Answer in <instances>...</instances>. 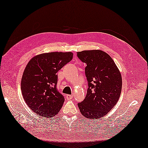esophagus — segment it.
Masks as SVG:
<instances>
[{
    "instance_id": "34e87169",
    "label": "esophagus",
    "mask_w": 148,
    "mask_h": 148,
    "mask_svg": "<svg viewBox=\"0 0 148 148\" xmlns=\"http://www.w3.org/2000/svg\"><path fill=\"white\" fill-rule=\"evenodd\" d=\"M73 95H70V94H67V95H66V99H68V100L73 99Z\"/></svg>"
}]
</instances>
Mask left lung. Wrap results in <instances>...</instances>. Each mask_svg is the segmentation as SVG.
I'll use <instances>...</instances> for the list:
<instances>
[{
  "instance_id": "8db88e82",
  "label": "left lung",
  "mask_w": 148,
  "mask_h": 148,
  "mask_svg": "<svg viewBox=\"0 0 148 148\" xmlns=\"http://www.w3.org/2000/svg\"><path fill=\"white\" fill-rule=\"evenodd\" d=\"M86 64L85 74L88 88L85 99L77 104L81 113L88 119L104 116L114 107L122 89L119 69L109 55L101 50L77 52Z\"/></svg>"
}]
</instances>
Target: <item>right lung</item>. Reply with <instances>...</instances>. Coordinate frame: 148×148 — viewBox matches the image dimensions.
Segmentation results:
<instances>
[{
	"label": "right lung",
	"instance_id": "add662e5",
	"mask_svg": "<svg viewBox=\"0 0 148 148\" xmlns=\"http://www.w3.org/2000/svg\"><path fill=\"white\" fill-rule=\"evenodd\" d=\"M73 58L71 52H54L37 55L29 62L22 77L21 91L34 112L52 117L59 112L64 97L57 88V73Z\"/></svg>",
	"mask_w": 148,
	"mask_h": 148
}]
</instances>
